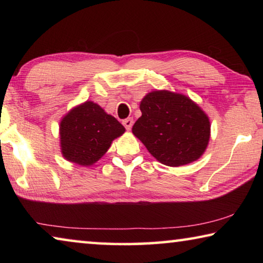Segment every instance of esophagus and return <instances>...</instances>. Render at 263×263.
I'll list each match as a JSON object with an SVG mask.
<instances>
[{
    "label": "esophagus",
    "instance_id": "esophagus-1",
    "mask_svg": "<svg viewBox=\"0 0 263 263\" xmlns=\"http://www.w3.org/2000/svg\"><path fill=\"white\" fill-rule=\"evenodd\" d=\"M123 125L125 126V128L127 131H130L131 130V127H132V125H133V119L132 118H126V119H124L123 121Z\"/></svg>",
    "mask_w": 263,
    "mask_h": 263
}]
</instances>
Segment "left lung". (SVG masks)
<instances>
[{"label":"left lung","instance_id":"1","mask_svg":"<svg viewBox=\"0 0 263 263\" xmlns=\"http://www.w3.org/2000/svg\"><path fill=\"white\" fill-rule=\"evenodd\" d=\"M140 111L132 133L159 162L179 167L196 161L205 152L210 119L190 97L154 90L141 100Z\"/></svg>","mask_w":263,"mask_h":263}]
</instances>
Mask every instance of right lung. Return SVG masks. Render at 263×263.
<instances>
[{
    "label": "right lung",
    "instance_id": "right-lung-1",
    "mask_svg": "<svg viewBox=\"0 0 263 263\" xmlns=\"http://www.w3.org/2000/svg\"><path fill=\"white\" fill-rule=\"evenodd\" d=\"M125 132L114 116L86 101L62 117L59 125L61 154L67 161L89 167L99 161L116 138Z\"/></svg>",
    "mask_w": 263,
    "mask_h": 263
}]
</instances>
